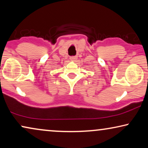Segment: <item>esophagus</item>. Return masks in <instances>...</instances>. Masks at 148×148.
<instances>
[{
    "mask_svg": "<svg viewBox=\"0 0 148 148\" xmlns=\"http://www.w3.org/2000/svg\"><path fill=\"white\" fill-rule=\"evenodd\" d=\"M77 58V56H71V57H70L71 60H73V61H75V60H76Z\"/></svg>",
    "mask_w": 148,
    "mask_h": 148,
    "instance_id": "esophagus-1",
    "label": "esophagus"
}]
</instances>
